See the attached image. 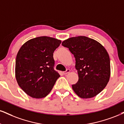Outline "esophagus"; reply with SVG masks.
Returning <instances> with one entry per match:
<instances>
[{"instance_id":"esophagus-1","label":"esophagus","mask_w":124,"mask_h":124,"mask_svg":"<svg viewBox=\"0 0 124 124\" xmlns=\"http://www.w3.org/2000/svg\"><path fill=\"white\" fill-rule=\"evenodd\" d=\"M70 72V69H67L66 71H64V72H63V73H64V74H68V73H69Z\"/></svg>"}]
</instances>
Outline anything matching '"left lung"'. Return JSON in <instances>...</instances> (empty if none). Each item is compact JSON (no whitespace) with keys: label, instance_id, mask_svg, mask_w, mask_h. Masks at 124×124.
Here are the masks:
<instances>
[{"label":"left lung","instance_id":"8db88e82","mask_svg":"<svg viewBox=\"0 0 124 124\" xmlns=\"http://www.w3.org/2000/svg\"><path fill=\"white\" fill-rule=\"evenodd\" d=\"M62 45L75 58L79 80L72 85L79 97L90 98L104 89L110 76V62L106 50L100 43L85 36L72 37Z\"/></svg>","mask_w":124,"mask_h":124}]
</instances>
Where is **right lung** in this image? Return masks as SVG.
Returning a JSON list of instances; mask_svg holds the SVG:
<instances>
[{"label":"right lung","instance_id":"right-lung-1","mask_svg":"<svg viewBox=\"0 0 124 124\" xmlns=\"http://www.w3.org/2000/svg\"><path fill=\"white\" fill-rule=\"evenodd\" d=\"M62 41L42 36L27 41L18 51L15 77L28 95L42 98L48 95L60 75L54 70L53 52Z\"/></svg>","mask_w":124,"mask_h":124}]
</instances>
